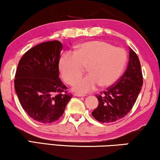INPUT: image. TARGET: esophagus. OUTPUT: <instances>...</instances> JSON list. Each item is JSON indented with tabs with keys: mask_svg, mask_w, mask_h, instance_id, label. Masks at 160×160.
Wrapping results in <instances>:
<instances>
[{
	"mask_svg": "<svg viewBox=\"0 0 160 160\" xmlns=\"http://www.w3.org/2000/svg\"><path fill=\"white\" fill-rule=\"evenodd\" d=\"M74 96H76V97H84L85 95L82 93H74Z\"/></svg>",
	"mask_w": 160,
	"mask_h": 160,
	"instance_id": "34e87169",
	"label": "esophagus"
}]
</instances>
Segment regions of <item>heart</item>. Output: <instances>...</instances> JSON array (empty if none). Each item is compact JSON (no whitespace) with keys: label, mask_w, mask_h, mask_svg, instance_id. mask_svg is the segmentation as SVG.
<instances>
[{"label":"heart","mask_w":160,"mask_h":160,"mask_svg":"<svg viewBox=\"0 0 160 160\" xmlns=\"http://www.w3.org/2000/svg\"><path fill=\"white\" fill-rule=\"evenodd\" d=\"M128 63V54L122 48L114 47L102 41H90L78 46L76 53L67 52L60 58L59 66L62 78L73 84L82 75L84 68L89 75L78 80L73 88L79 92H88L100 86L108 88L122 76Z\"/></svg>","instance_id":"1"}]
</instances>
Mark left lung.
Returning a JSON list of instances; mask_svg holds the SVG:
<instances>
[{"label": "left lung", "instance_id": "1", "mask_svg": "<svg viewBox=\"0 0 160 160\" xmlns=\"http://www.w3.org/2000/svg\"><path fill=\"white\" fill-rule=\"evenodd\" d=\"M127 70L119 80L100 95L99 105L92 115L102 123H110L125 117L136 101L143 86L141 63L137 54L130 48Z\"/></svg>", "mask_w": 160, "mask_h": 160}]
</instances>
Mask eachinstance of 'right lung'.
Listing matches in <instances>:
<instances>
[{"instance_id":"right-lung-1","label":"right lung","mask_w":160,"mask_h":160,"mask_svg":"<svg viewBox=\"0 0 160 160\" xmlns=\"http://www.w3.org/2000/svg\"><path fill=\"white\" fill-rule=\"evenodd\" d=\"M62 45L59 41L41 43L26 52L19 60L14 88L22 108L43 124L62 117L72 94L59 78Z\"/></svg>"}]
</instances>
